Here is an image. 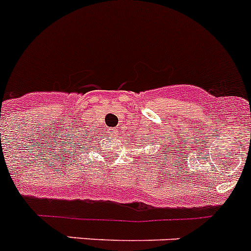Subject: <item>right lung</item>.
Instances as JSON below:
<instances>
[{
  "mask_svg": "<svg viewBox=\"0 0 251 251\" xmlns=\"http://www.w3.org/2000/svg\"><path fill=\"white\" fill-rule=\"evenodd\" d=\"M81 142H83V141H81Z\"/></svg>",
  "mask_w": 251,
  "mask_h": 251,
  "instance_id": "1",
  "label": "right lung"
}]
</instances>
